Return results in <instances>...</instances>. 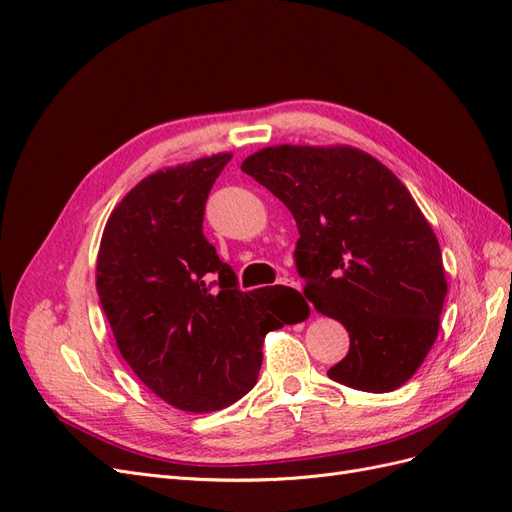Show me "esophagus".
Returning <instances> with one entry per match:
<instances>
[{
	"label": "esophagus",
	"instance_id": "1",
	"mask_svg": "<svg viewBox=\"0 0 512 512\" xmlns=\"http://www.w3.org/2000/svg\"><path fill=\"white\" fill-rule=\"evenodd\" d=\"M277 284L280 286H288V288H294V290H301V286L292 280V277H288V275H284V277H280V280H277Z\"/></svg>",
	"mask_w": 512,
	"mask_h": 512
}]
</instances>
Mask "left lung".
Here are the masks:
<instances>
[{"label": "left lung", "mask_w": 512, "mask_h": 512, "mask_svg": "<svg viewBox=\"0 0 512 512\" xmlns=\"http://www.w3.org/2000/svg\"><path fill=\"white\" fill-rule=\"evenodd\" d=\"M241 170L292 213L305 297L350 335L329 378L367 393L406 384L436 342L446 297L440 243L406 185L346 145H275Z\"/></svg>", "instance_id": "8db88e82"}]
</instances>
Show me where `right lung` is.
<instances>
[{
    "label": "right lung",
    "instance_id": "right-lung-1",
    "mask_svg": "<svg viewBox=\"0 0 512 512\" xmlns=\"http://www.w3.org/2000/svg\"><path fill=\"white\" fill-rule=\"evenodd\" d=\"M230 158L145 177L113 209L98 252L96 288L121 356L185 412L222 410L250 393L265 335L303 320L297 290L241 292L203 235L207 196Z\"/></svg>",
    "mask_w": 512,
    "mask_h": 512
}]
</instances>
